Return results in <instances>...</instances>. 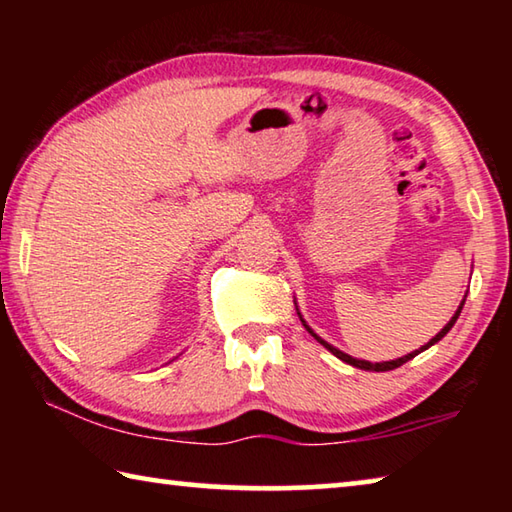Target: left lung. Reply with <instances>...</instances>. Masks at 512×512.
I'll list each match as a JSON object with an SVG mask.
<instances>
[{
    "label": "left lung",
    "instance_id": "1",
    "mask_svg": "<svg viewBox=\"0 0 512 512\" xmlns=\"http://www.w3.org/2000/svg\"><path fill=\"white\" fill-rule=\"evenodd\" d=\"M463 305H465V298H463V302H461V307H458V311H456V314L452 316V320H449V323L443 327V329H440V332L436 334V336H433V339L427 343V345H422V348L420 350H415V352H411V354H406V357H402V359H395V361H384V363H370V361H361V359H352L350 357V354H345V352H341V350H336V348H332V345H329V343H325L323 339H320V336H316L314 332H311V329L305 325V320H302V325H305L307 327V332L311 334V336H314V339L320 343V345H325V348L329 350V352H332L334 354V357H339L341 361H345V363H350V366H354V368H361V370H375V372H384V370H393V368H400L402 366V363H406V361H411L413 357H418V354L422 352V350H427V348H431V345L433 343H438L440 339H443V336L449 332V329H452L454 327V323H456V318L458 316H461V309H463Z\"/></svg>",
    "mask_w": 512,
    "mask_h": 512
}]
</instances>
